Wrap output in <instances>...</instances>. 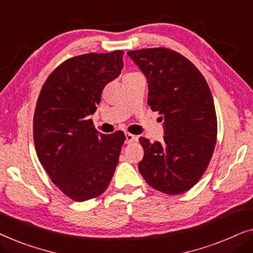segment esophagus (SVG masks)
<instances>
[{
    "mask_svg": "<svg viewBox=\"0 0 253 253\" xmlns=\"http://www.w3.org/2000/svg\"><path fill=\"white\" fill-rule=\"evenodd\" d=\"M138 140V137L134 136L132 133H129L126 132V144H131V143H134V141Z\"/></svg>",
    "mask_w": 253,
    "mask_h": 253,
    "instance_id": "esophagus-1",
    "label": "esophagus"
}]
</instances>
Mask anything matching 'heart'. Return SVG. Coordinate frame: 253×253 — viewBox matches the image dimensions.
<instances>
[{"instance_id":"b5f03b06","label":"heart","mask_w":253,"mask_h":253,"mask_svg":"<svg viewBox=\"0 0 253 253\" xmlns=\"http://www.w3.org/2000/svg\"><path fill=\"white\" fill-rule=\"evenodd\" d=\"M133 74H137V72H127L126 76H130V75H133ZM126 76H124V77H126Z\"/></svg>"}]
</instances>
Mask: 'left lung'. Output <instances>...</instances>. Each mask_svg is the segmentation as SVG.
Instances as JSON below:
<instances>
[{
  "mask_svg": "<svg viewBox=\"0 0 253 253\" xmlns=\"http://www.w3.org/2000/svg\"><path fill=\"white\" fill-rule=\"evenodd\" d=\"M148 83L147 103L164 120V140L140 137L141 176L167 195L188 191L199 181L216 143L213 96L204 76L183 55L167 48L127 51Z\"/></svg>",
  "mask_w": 253,
  "mask_h": 253,
  "instance_id": "1",
  "label": "left lung"
}]
</instances>
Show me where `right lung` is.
Wrapping results in <instances>:
<instances>
[{
    "label": "right lung",
    "mask_w": 253,
    "mask_h": 253,
    "mask_svg": "<svg viewBox=\"0 0 253 253\" xmlns=\"http://www.w3.org/2000/svg\"><path fill=\"white\" fill-rule=\"evenodd\" d=\"M123 54L69 58L49 75L38 98L33 119L38 158L54 184L76 202L105 192L119 162L124 133H99L88 116L105 86L121 74Z\"/></svg>",
    "instance_id": "1"
}]
</instances>
